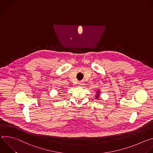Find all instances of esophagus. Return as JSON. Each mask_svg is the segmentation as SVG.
<instances>
[{
    "label": "esophagus",
    "instance_id": "34e87169",
    "mask_svg": "<svg viewBox=\"0 0 153 153\" xmlns=\"http://www.w3.org/2000/svg\"><path fill=\"white\" fill-rule=\"evenodd\" d=\"M78 85H79V86H82L83 85V83L82 82H80L78 83Z\"/></svg>",
    "mask_w": 153,
    "mask_h": 153
}]
</instances>
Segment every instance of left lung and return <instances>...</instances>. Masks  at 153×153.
Wrapping results in <instances>:
<instances>
[{"label":"left lung","mask_w":153,"mask_h":153,"mask_svg":"<svg viewBox=\"0 0 153 153\" xmlns=\"http://www.w3.org/2000/svg\"><path fill=\"white\" fill-rule=\"evenodd\" d=\"M100 96V91L99 89H98L97 91H96V96H95V99L96 100H98V99L99 98Z\"/></svg>","instance_id":"8db88e82"}]
</instances>
